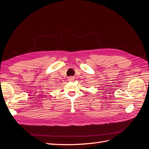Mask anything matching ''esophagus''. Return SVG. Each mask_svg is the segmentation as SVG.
<instances>
[{"label":"esophagus","instance_id":"1","mask_svg":"<svg viewBox=\"0 0 149 149\" xmlns=\"http://www.w3.org/2000/svg\"><path fill=\"white\" fill-rule=\"evenodd\" d=\"M74 78L72 77V76H70V77L68 78V81H73L74 80Z\"/></svg>","mask_w":149,"mask_h":149}]
</instances>
